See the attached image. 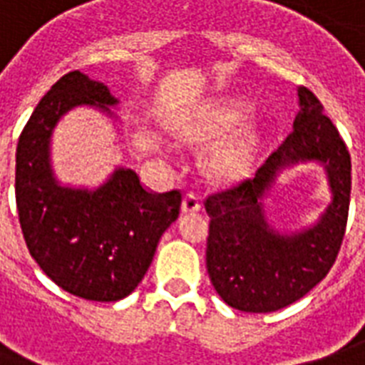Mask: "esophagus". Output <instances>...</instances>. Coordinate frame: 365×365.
I'll list each match as a JSON object with an SVG mask.
<instances>
[{
  "label": "esophagus",
  "instance_id": "34e87169",
  "mask_svg": "<svg viewBox=\"0 0 365 365\" xmlns=\"http://www.w3.org/2000/svg\"><path fill=\"white\" fill-rule=\"evenodd\" d=\"M182 210H183V212H197V210H200V199H199V195L193 193V191H189V193L183 195Z\"/></svg>",
  "mask_w": 365,
  "mask_h": 365
}]
</instances>
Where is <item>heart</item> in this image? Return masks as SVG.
Wrapping results in <instances>:
<instances>
[{"label":"heart","mask_w":365,"mask_h":365,"mask_svg":"<svg viewBox=\"0 0 365 365\" xmlns=\"http://www.w3.org/2000/svg\"><path fill=\"white\" fill-rule=\"evenodd\" d=\"M244 117H246V108L242 104L222 102V104L206 108L199 115L183 123L178 132L185 140H205V138L222 136L225 132L233 130ZM255 143H257V136L254 132H244L239 138L225 143L222 149H217L214 155V166L222 174H242L244 170H248L250 163H252Z\"/></svg>","instance_id":"heart-1"}]
</instances>
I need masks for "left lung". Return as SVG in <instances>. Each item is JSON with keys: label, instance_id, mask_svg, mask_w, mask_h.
<instances>
[{"label": "left lung", "instance_id": "8db88e82", "mask_svg": "<svg viewBox=\"0 0 365 365\" xmlns=\"http://www.w3.org/2000/svg\"><path fill=\"white\" fill-rule=\"evenodd\" d=\"M301 111L274 153L252 180L206 197L210 216L206 269L225 303L244 312H274L307 295L334 267L345 237L351 205V153L322 104L299 88ZM320 160L334 200L321 222L295 235L274 234L264 222L260 199L286 164Z\"/></svg>", "mask_w": 365, "mask_h": 365}]
</instances>
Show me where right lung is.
<instances>
[{
  "label": "right lung",
  "instance_id": "obj_1",
  "mask_svg": "<svg viewBox=\"0 0 365 365\" xmlns=\"http://www.w3.org/2000/svg\"><path fill=\"white\" fill-rule=\"evenodd\" d=\"M115 106L104 83L70 71L28 119L16 145L14 197L26 246L54 284L88 301H119L153 261L160 235L176 222L182 193H153L130 168L94 191L60 187L48 165V138L76 106Z\"/></svg>",
  "mask_w": 365,
  "mask_h": 365
}]
</instances>
